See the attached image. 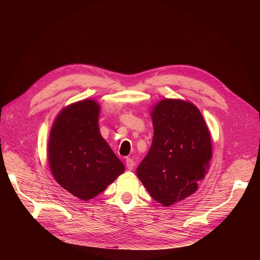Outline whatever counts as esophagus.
I'll return each instance as SVG.
<instances>
[{"mask_svg":"<svg viewBox=\"0 0 260 260\" xmlns=\"http://www.w3.org/2000/svg\"><path fill=\"white\" fill-rule=\"evenodd\" d=\"M125 166H127L128 170H132L133 167H135V161L131 158H125Z\"/></svg>","mask_w":260,"mask_h":260,"instance_id":"34e87169","label":"esophagus"}]
</instances>
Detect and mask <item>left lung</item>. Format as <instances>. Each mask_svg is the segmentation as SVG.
Wrapping results in <instances>:
<instances>
[{"label":"left lung","mask_w":260,"mask_h":260,"mask_svg":"<svg viewBox=\"0 0 260 260\" xmlns=\"http://www.w3.org/2000/svg\"><path fill=\"white\" fill-rule=\"evenodd\" d=\"M151 116L153 142L137 175L149 195L167 207L198 190L209 168L211 139L201 112L191 102L161 100Z\"/></svg>","instance_id":"obj_1"}]
</instances>
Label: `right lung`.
Listing matches in <instances>:
<instances>
[{
  "mask_svg": "<svg viewBox=\"0 0 260 260\" xmlns=\"http://www.w3.org/2000/svg\"><path fill=\"white\" fill-rule=\"evenodd\" d=\"M100 105L83 100L61 109L49 139V164L57 183L70 194L89 201L124 171L99 129Z\"/></svg>",
  "mask_w": 260,
  "mask_h": 260,
  "instance_id": "add662e5",
  "label": "right lung"
}]
</instances>
